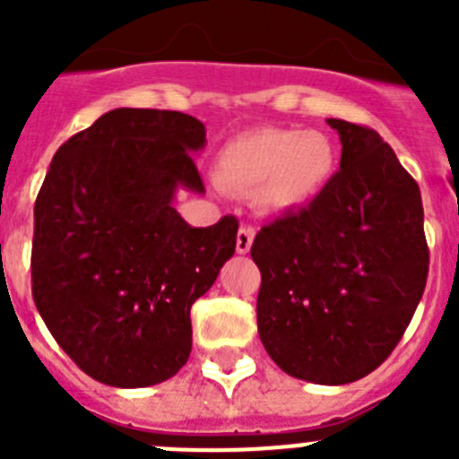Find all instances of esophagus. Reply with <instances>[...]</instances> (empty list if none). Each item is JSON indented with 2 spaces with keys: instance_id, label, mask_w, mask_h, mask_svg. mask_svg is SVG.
Here are the masks:
<instances>
[{
  "instance_id": "esophagus-1",
  "label": "esophagus",
  "mask_w": 459,
  "mask_h": 459,
  "mask_svg": "<svg viewBox=\"0 0 459 459\" xmlns=\"http://www.w3.org/2000/svg\"><path fill=\"white\" fill-rule=\"evenodd\" d=\"M253 241H255V230L253 227L243 225L237 234V253L238 255L250 253V248H253Z\"/></svg>"
}]
</instances>
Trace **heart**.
I'll return each instance as SVG.
<instances>
[{
	"instance_id": "obj_1",
	"label": "heart",
	"mask_w": 459,
	"mask_h": 459,
	"mask_svg": "<svg viewBox=\"0 0 459 459\" xmlns=\"http://www.w3.org/2000/svg\"><path fill=\"white\" fill-rule=\"evenodd\" d=\"M333 172V144L319 131L262 126L227 142L218 156V181L237 193L257 187L255 204L264 213L306 206Z\"/></svg>"
}]
</instances>
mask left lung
Wrapping results in <instances>:
<instances>
[{
  "label": "left lung",
  "mask_w": 459,
  "mask_h": 459,
  "mask_svg": "<svg viewBox=\"0 0 459 459\" xmlns=\"http://www.w3.org/2000/svg\"><path fill=\"white\" fill-rule=\"evenodd\" d=\"M340 169L255 237L257 331L280 370L342 386L388 359L428 280L419 184L379 133L342 119Z\"/></svg>",
  "instance_id": "left-lung-1"
}]
</instances>
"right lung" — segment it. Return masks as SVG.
Masks as SVG:
<instances>
[{"mask_svg": "<svg viewBox=\"0 0 459 459\" xmlns=\"http://www.w3.org/2000/svg\"><path fill=\"white\" fill-rule=\"evenodd\" d=\"M200 119L117 108L56 149L34 206L31 294L64 351L100 384L153 386L190 356V306L237 248V218L190 227L204 193Z\"/></svg>", "mask_w": 459, "mask_h": 459, "instance_id": "right-lung-1", "label": "right lung"}]
</instances>
